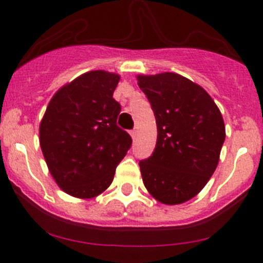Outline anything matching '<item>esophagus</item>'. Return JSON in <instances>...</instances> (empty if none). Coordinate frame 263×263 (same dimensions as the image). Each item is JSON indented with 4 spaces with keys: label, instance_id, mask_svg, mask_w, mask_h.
Returning <instances> with one entry per match:
<instances>
[{
    "label": "esophagus",
    "instance_id": "1",
    "mask_svg": "<svg viewBox=\"0 0 263 263\" xmlns=\"http://www.w3.org/2000/svg\"><path fill=\"white\" fill-rule=\"evenodd\" d=\"M130 136L133 137V139H136V137H137V130H136V129L130 130Z\"/></svg>",
    "mask_w": 263,
    "mask_h": 263
}]
</instances>
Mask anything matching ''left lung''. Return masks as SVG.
<instances>
[{"mask_svg":"<svg viewBox=\"0 0 263 263\" xmlns=\"http://www.w3.org/2000/svg\"><path fill=\"white\" fill-rule=\"evenodd\" d=\"M157 121V145L139 160L143 184L158 201L196 196L215 173L225 139L222 116L200 85L171 72L138 76Z\"/></svg>","mask_w":263,"mask_h":263,"instance_id":"1","label":"left lung"}]
</instances>
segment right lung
Masks as SVG:
<instances>
[{"mask_svg": "<svg viewBox=\"0 0 263 263\" xmlns=\"http://www.w3.org/2000/svg\"><path fill=\"white\" fill-rule=\"evenodd\" d=\"M118 81L110 72H87L60 88L46 109L42 153L55 182L71 196L89 199L105 191L132 147V137L117 126Z\"/></svg>", "mask_w": 263, "mask_h": 263, "instance_id": "right-lung-1", "label": "right lung"}]
</instances>
